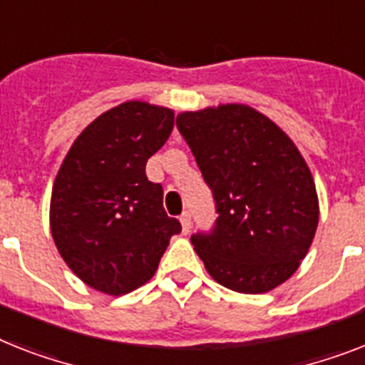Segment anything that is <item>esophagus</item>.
Here are the masks:
<instances>
[{"label":"esophagus","instance_id":"34e87169","mask_svg":"<svg viewBox=\"0 0 365 365\" xmlns=\"http://www.w3.org/2000/svg\"><path fill=\"white\" fill-rule=\"evenodd\" d=\"M179 220H180V225H182V233H188L190 225H192V218H190V212H182Z\"/></svg>","mask_w":365,"mask_h":365}]
</instances>
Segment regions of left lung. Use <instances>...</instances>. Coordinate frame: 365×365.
<instances>
[{
  "label": "left lung",
  "mask_w": 365,
  "mask_h": 365,
  "mask_svg": "<svg viewBox=\"0 0 365 365\" xmlns=\"http://www.w3.org/2000/svg\"><path fill=\"white\" fill-rule=\"evenodd\" d=\"M216 203L215 230L192 235L207 272L237 293L272 291L297 272L319 224L312 171L293 140L246 104L177 115Z\"/></svg>",
  "instance_id": "obj_1"
}]
</instances>
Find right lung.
<instances>
[{"label": "right lung", "instance_id": "right-lung-1", "mask_svg": "<svg viewBox=\"0 0 365 365\" xmlns=\"http://www.w3.org/2000/svg\"><path fill=\"white\" fill-rule=\"evenodd\" d=\"M175 113L128 101L87 125L53 180L50 230L63 261L101 293L126 294L155 276L179 220L145 164L173 130Z\"/></svg>", "mask_w": 365, "mask_h": 365}]
</instances>
